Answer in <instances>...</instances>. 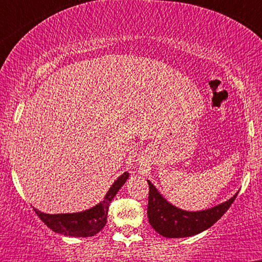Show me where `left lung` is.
<instances>
[{
    "instance_id": "left-lung-1",
    "label": "left lung",
    "mask_w": 262,
    "mask_h": 262,
    "mask_svg": "<svg viewBox=\"0 0 262 262\" xmlns=\"http://www.w3.org/2000/svg\"><path fill=\"white\" fill-rule=\"evenodd\" d=\"M148 181V214L149 224L156 232L165 238H184L191 236L204 232L220 220L232 206L236 195L223 204L212 207L210 210L189 212L170 205L163 196L157 191V189Z\"/></svg>"
}]
</instances>
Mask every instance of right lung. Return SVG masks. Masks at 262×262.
Segmentation results:
<instances>
[{"mask_svg": "<svg viewBox=\"0 0 262 262\" xmlns=\"http://www.w3.org/2000/svg\"><path fill=\"white\" fill-rule=\"evenodd\" d=\"M128 178V173L125 171L118 180L113 184L103 201L93 208L78 213H64V214H46L34 208L35 213L49 228L58 233V234L69 236H93L100 232L106 224V216L109 204L114 196L118 193Z\"/></svg>", "mask_w": 262, "mask_h": 262, "instance_id": "obj_1", "label": "right lung"}]
</instances>
